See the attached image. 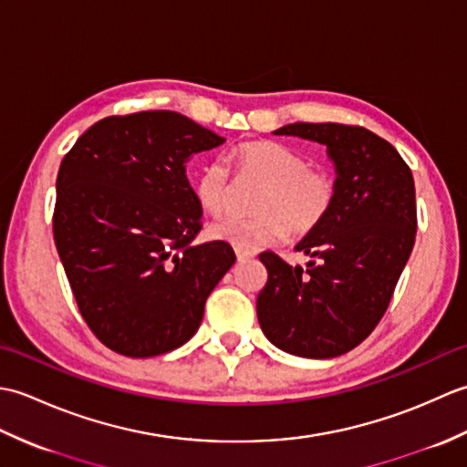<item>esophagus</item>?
Returning <instances> with one entry per match:
<instances>
[{"label": "esophagus", "instance_id": "obj_1", "mask_svg": "<svg viewBox=\"0 0 467 467\" xmlns=\"http://www.w3.org/2000/svg\"><path fill=\"white\" fill-rule=\"evenodd\" d=\"M234 253H236V261H239V263H246V261H251V259H254V253H251V251L234 249Z\"/></svg>", "mask_w": 467, "mask_h": 467}]
</instances>
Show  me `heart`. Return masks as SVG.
Returning a JSON list of instances; mask_svg holds the SVG:
<instances>
[{
	"label": "heart",
	"mask_w": 467,
	"mask_h": 467,
	"mask_svg": "<svg viewBox=\"0 0 467 467\" xmlns=\"http://www.w3.org/2000/svg\"><path fill=\"white\" fill-rule=\"evenodd\" d=\"M241 174L256 176L265 188L254 201V216H224L208 228L214 241L243 251H259L286 234H305L323 223L335 201L331 174L313 171L309 158L279 142H246L234 150ZM196 201L206 213L221 214L228 202V168L213 161L194 182Z\"/></svg>",
	"instance_id": "b5f03b06"
}]
</instances>
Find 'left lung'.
Here are the masks:
<instances>
[{
    "label": "left lung",
    "instance_id": "8db88e82",
    "mask_svg": "<svg viewBox=\"0 0 467 467\" xmlns=\"http://www.w3.org/2000/svg\"><path fill=\"white\" fill-rule=\"evenodd\" d=\"M276 136L323 144L335 166V201L295 249L306 269L263 253L269 281L256 296L266 339L306 359H331L359 345L379 323L408 263L418 214L410 166L367 128L286 124Z\"/></svg>",
    "mask_w": 467,
    "mask_h": 467
}]
</instances>
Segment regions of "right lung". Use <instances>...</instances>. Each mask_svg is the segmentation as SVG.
I'll list each match as a JSON object with an SVG mask.
<instances>
[{"label":"right lung","mask_w":467,"mask_h":467,"mask_svg":"<svg viewBox=\"0 0 467 467\" xmlns=\"http://www.w3.org/2000/svg\"><path fill=\"white\" fill-rule=\"evenodd\" d=\"M221 144L184 114L138 112L96 122L59 164L56 249L78 309L108 349L156 357L201 327L236 256L223 241L192 243L202 206L186 162Z\"/></svg>","instance_id":"add662e5"}]
</instances>
